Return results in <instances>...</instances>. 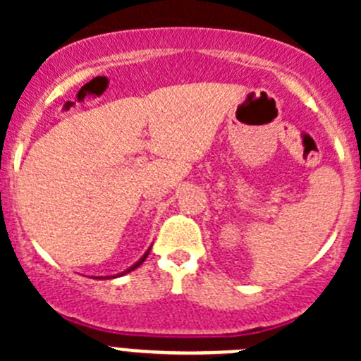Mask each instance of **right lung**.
Instances as JSON below:
<instances>
[{"label": "right lung", "instance_id": "add662e5", "mask_svg": "<svg viewBox=\"0 0 361 361\" xmlns=\"http://www.w3.org/2000/svg\"><path fill=\"white\" fill-rule=\"evenodd\" d=\"M150 250H152V248H148L147 251H145V255H143V257H141V258H140V260H137V262H136V264H133V265H130V267H129V269H126V271H123V272H120V274H115V276H106V278H104V279H111V278H120V276H123V274H127V272H130V271H134V269H137V267H140V265H141V264H143V262H145V258H147V257H148V253H150ZM94 279H103V278H94Z\"/></svg>", "mask_w": 361, "mask_h": 361}]
</instances>
